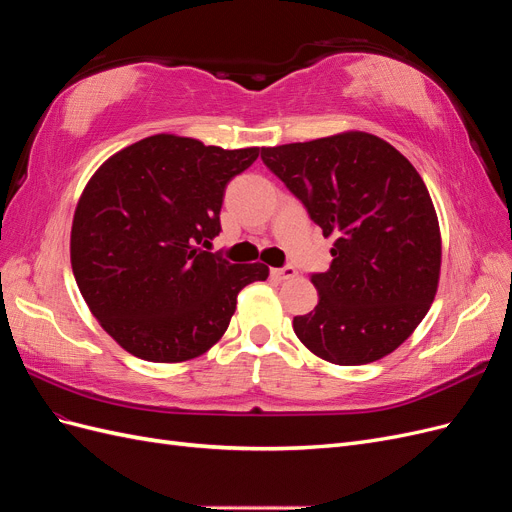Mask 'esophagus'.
I'll use <instances>...</instances> for the list:
<instances>
[{"instance_id": "obj_1", "label": "esophagus", "mask_w": 512, "mask_h": 512, "mask_svg": "<svg viewBox=\"0 0 512 512\" xmlns=\"http://www.w3.org/2000/svg\"><path fill=\"white\" fill-rule=\"evenodd\" d=\"M271 275L275 277V280H290V277L297 275V269L290 267V265H286V267H282V269H273V271H271Z\"/></svg>"}]
</instances>
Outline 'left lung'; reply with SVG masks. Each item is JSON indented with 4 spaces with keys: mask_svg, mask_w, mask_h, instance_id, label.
I'll return each mask as SVG.
<instances>
[{
    "mask_svg": "<svg viewBox=\"0 0 512 512\" xmlns=\"http://www.w3.org/2000/svg\"><path fill=\"white\" fill-rule=\"evenodd\" d=\"M260 158L333 237L329 271L309 275L318 305L294 316V333L335 365L391 354L438 290L440 226L421 175L367 132L265 147Z\"/></svg>",
    "mask_w": 512,
    "mask_h": 512,
    "instance_id": "obj_1",
    "label": "left lung"
}]
</instances>
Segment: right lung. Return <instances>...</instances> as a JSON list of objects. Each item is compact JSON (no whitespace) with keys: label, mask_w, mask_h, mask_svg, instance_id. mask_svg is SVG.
<instances>
[{"label":"right lung","mask_w":512,"mask_h":512,"mask_svg":"<svg viewBox=\"0 0 512 512\" xmlns=\"http://www.w3.org/2000/svg\"><path fill=\"white\" fill-rule=\"evenodd\" d=\"M260 149L156 134L108 158L76 205L70 260L102 329L138 359L181 363L226 333L237 294L269 267L209 252L226 185Z\"/></svg>","instance_id":"obj_1"}]
</instances>
